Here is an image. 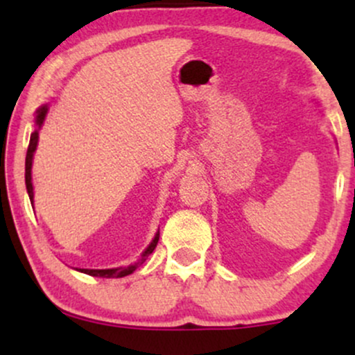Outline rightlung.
Returning <instances> with one entry per match:
<instances>
[{"label": "right lung", "instance_id": "1", "mask_svg": "<svg viewBox=\"0 0 355 355\" xmlns=\"http://www.w3.org/2000/svg\"><path fill=\"white\" fill-rule=\"evenodd\" d=\"M44 115H46V107L38 110L36 125L40 126L43 123ZM36 145H38V130H35V132L31 133L30 145H28V152H26V164H24V182H26V190H28V195H30V200H33V185H31V164H33V153L36 150ZM158 237H160V232H157V235H155L152 243H150L148 248H146V250L144 252V255H141V260H140V262H137L135 266L118 267V268H105V270H95V268H80V272H85V274H88L92 277H103V279H120V277L130 275L138 266H140V263H144L145 260L148 259V255L155 250V247H157V243H158Z\"/></svg>", "mask_w": 355, "mask_h": 355}]
</instances>
